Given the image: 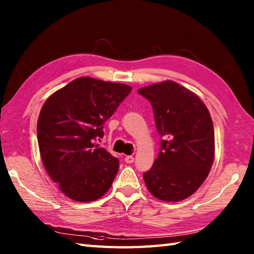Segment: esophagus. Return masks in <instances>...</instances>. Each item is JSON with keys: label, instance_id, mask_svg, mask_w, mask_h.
<instances>
[{"label": "esophagus", "instance_id": "34e87169", "mask_svg": "<svg viewBox=\"0 0 254 254\" xmlns=\"http://www.w3.org/2000/svg\"><path fill=\"white\" fill-rule=\"evenodd\" d=\"M134 161L133 156H126V163L127 164H132Z\"/></svg>", "mask_w": 254, "mask_h": 254}]
</instances>
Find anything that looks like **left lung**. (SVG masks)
I'll return each instance as SVG.
<instances>
[{
  "instance_id": "1",
  "label": "left lung",
  "mask_w": 254,
  "mask_h": 254,
  "mask_svg": "<svg viewBox=\"0 0 254 254\" xmlns=\"http://www.w3.org/2000/svg\"><path fill=\"white\" fill-rule=\"evenodd\" d=\"M152 104L160 136V152L143 175L153 195L179 202L202 186L212 168L215 153L214 126L209 111L193 91L172 80L139 88Z\"/></svg>"
}]
</instances>
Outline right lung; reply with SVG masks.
<instances>
[{"mask_svg": "<svg viewBox=\"0 0 254 254\" xmlns=\"http://www.w3.org/2000/svg\"><path fill=\"white\" fill-rule=\"evenodd\" d=\"M131 90L126 84L78 77L42 106L37 123L40 156L68 198L96 201L110 189L119 160L95 142L104 137L105 122Z\"/></svg>", "mask_w": 254, "mask_h": 254, "instance_id": "add662e5", "label": "right lung"}]
</instances>
